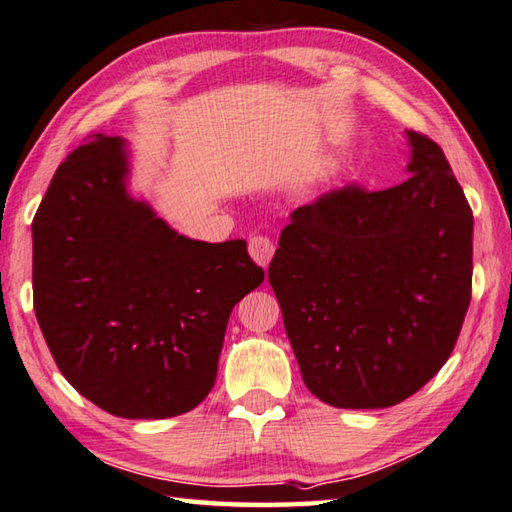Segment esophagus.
<instances>
[{"label":"esophagus","instance_id":"34e87169","mask_svg":"<svg viewBox=\"0 0 512 512\" xmlns=\"http://www.w3.org/2000/svg\"><path fill=\"white\" fill-rule=\"evenodd\" d=\"M248 253H250V257H253L259 266L266 268L270 264V259H273L275 244L270 242V239L264 237V235H255V237L248 239Z\"/></svg>","mask_w":512,"mask_h":512}]
</instances>
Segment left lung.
<instances>
[{
    "mask_svg": "<svg viewBox=\"0 0 512 512\" xmlns=\"http://www.w3.org/2000/svg\"><path fill=\"white\" fill-rule=\"evenodd\" d=\"M410 177L299 206L268 282L304 384L335 408H388L446 364L473 286V210L433 139L406 130Z\"/></svg>",
    "mask_w": 512,
    "mask_h": 512,
    "instance_id": "1",
    "label": "left lung"
}]
</instances>
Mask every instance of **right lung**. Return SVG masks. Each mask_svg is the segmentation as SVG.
<instances>
[{
  "instance_id": "1",
  "label": "right lung",
  "mask_w": 512,
  "mask_h": 512,
  "mask_svg": "<svg viewBox=\"0 0 512 512\" xmlns=\"http://www.w3.org/2000/svg\"><path fill=\"white\" fill-rule=\"evenodd\" d=\"M128 144L97 135L55 170L33 219V302L57 368L126 419L204 402L230 310L264 282L244 239H188L128 193Z\"/></svg>"
}]
</instances>
